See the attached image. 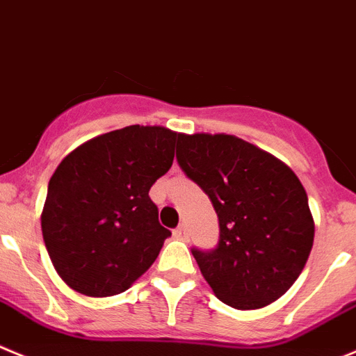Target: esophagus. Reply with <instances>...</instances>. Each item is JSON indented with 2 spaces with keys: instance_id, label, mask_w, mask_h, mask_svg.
<instances>
[{
  "instance_id": "1",
  "label": "esophagus",
  "mask_w": 356,
  "mask_h": 356,
  "mask_svg": "<svg viewBox=\"0 0 356 356\" xmlns=\"http://www.w3.org/2000/svg\"><path fill=\"white\" fill-rule=\"evenodd\" d=\"M174 237L177 238V241H188V230H186L184 225H181L179 228H175Z\"/></svg>"
}]
</instances>
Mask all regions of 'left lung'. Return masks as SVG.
Segmentation results:
<instances>
[{
  "instance_id": "obj_1",
  "label": "left lung",
  "mask_w": 356,
  "mask_h": 356,
  "mask_svg": "<svg viewBox=\"0 0 356 356\" xmlns=\"http://www.w3.org/2000/svg\"><path fill=\"white\" fill-rule=\"evenodd\" d=\"M177 161L219 219L212 251L191 249L216 297L260 309L297 281L313 249L307 193L288 165L234 135H181Z\"/></svg>"
}]
</instances>
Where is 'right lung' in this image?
<instances>
[{"label": "right lung", "instance_id": "1", "mask_svg": "<svg viewBox=\"0 0 356 356\" xmlns=\"http://www.w3.org/2000/svg\"><path fill=\"white\" fill-rule=\"evenodd\" d=\"M181 133L133 124L73 149L49 181L42 234L61 279L88 297L128 290L170 230L149 189L167 174Z\"/></svg>", "mask_w": 356, "mask_h": 356}]
</instances>
